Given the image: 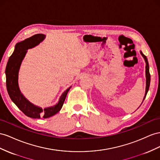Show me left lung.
<instances>
[{"label": "left lung", "mask_w": 160, "mask_h": 160, "mask_svg": "<svg viewBox=\"0 0 160 160\" xmlns=\"http://www.w3.org/2000/svg\"><path fill=\"white\" fill-rule=\"evenodd\" d=\"M140 53L143 56V57L144 58V60L145 61V63H146V66H145V76H146V88H145V96H144V98L143 100H143H145V98L146 97V95L147 93H148V90H149V85H150V80H151V78H150V73H149V63H148V58H147V57H145V56L142 53V52L140 51ZM143 103V102H142Z\"/></svg>", "instance_id": "8db88e82"}]
</instances>
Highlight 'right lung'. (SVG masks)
<instances>
[{
	"mask_svg": "<svg viewBox=\"0 0 160 160\" xmlns=\"http://www.w3.org/2000/svg\"><path fill=\"white\" fill-rule=\"evenodd\" d=\"M45 37L44 34L38 33L17 43L13 53L8 60L5 70L7 89L11 100L25 115L32 118L41 117L47 118L58 113L61 110L67 95L71 88V86L64 91L57 104L44 109L33 104L21 93L18 85V74L21 62L27 53V50L38 45L44 40Z\"/></svg>",
	"mask_w": 160,
	"mask_h": 160,
	"instance_id": "obj_1",
	"label": "right lung"
}]
</instances>
